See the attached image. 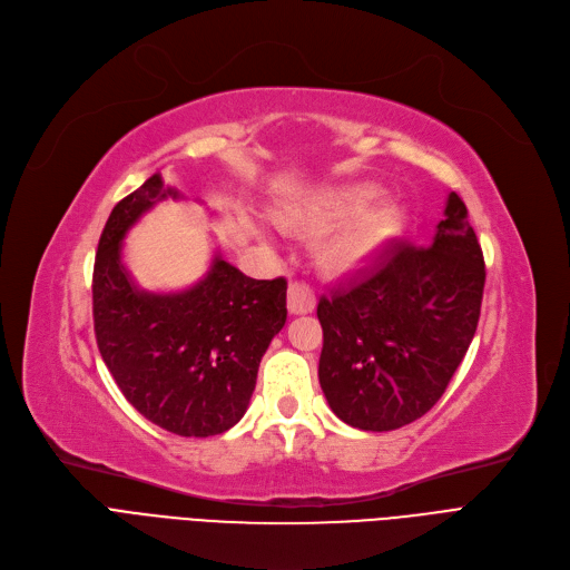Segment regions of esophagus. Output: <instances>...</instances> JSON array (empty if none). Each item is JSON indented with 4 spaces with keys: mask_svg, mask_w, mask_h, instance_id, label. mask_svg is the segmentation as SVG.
Instances as JSON below:
<instances>
[{
    "mask_svg": "<svg viewBox=\"0 0 570 570\" xmlns=\"http://www.w3.org/2000/svg\"><path fill=\"white\" fill-rule=\"evenodd\" d=\"M287 308L292 315H306L315 308V292L306 283H289L287 287Z\"/></svg>",
    "mask_w": 570,
    "mask_h": 570,
    "instance_id": "obj_1",
    "label": "esophagus"
}]
</instances>
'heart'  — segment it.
<instances>
[{"label": "heart", "mask_w": 570, "mask_h": 570, "mask_svg": "<svg viewBox=\"0 0 570 570\" xmlns=\"http://www.w3.org/2000/svg\"><path fill=\"white\" fill-rule=\"evenodd\" d=\"M375 185L350 183L327 187L304 204L276 213V223L285 229H322L338 225L322 243V259L336 271H350L366 264L381 253L403 229V210L396 204H373Z\"/></svg>", "instance_id": "heart-1"}]
</instances>
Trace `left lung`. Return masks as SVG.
Here are the masks:
<instances>
[{
    "label": "left lung",
    "mask_w": 570,
    "mask_h": 570,
    "mask_svg": "<svg viewBox=\"0 0 570 570\" xmlns=\"http://www.w3.org/2000/svg\"><path fill=\"white\" fill-rule=\"evenodd\" d=\"M484 259L466 204L450 193L426 248L394 240L317 304L320 387L345 424L392 431L433 409L473 341Z\"/></svg>",
    "instance_id": "left-lung-1"
}]
</instances>
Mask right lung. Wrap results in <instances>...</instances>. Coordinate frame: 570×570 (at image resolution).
I'll use <instances>...</instances> for the list:
<instances>
[{
  "label": "right lung",
  "instance_id": "add662e5",
  "mask_svg": "<svg viewBox=\"0 0 570 570\" xmlns=\"http://www.w3.org/2000/svg\"><path fill=\"white\" fill-rule=\"evenodd\" d=\"M167 197L180 195L155 174L108 215L92 274L95 336L146 420L178 436H218L248 411L259 362L287 320V281L248 278L215 255L193 287L139 289L122 264V238Z\"/></svg>",
  "mask_w": 570,
  "mask_h": 570
}]
</instances>
